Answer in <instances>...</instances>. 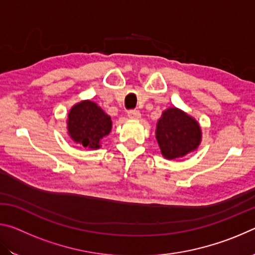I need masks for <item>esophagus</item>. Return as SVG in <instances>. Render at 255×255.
<instances>
[{
  "label": "esophagus",
  "mask_w": 255,
  "mask_h": 255,
  "mask_svg": "<svg viewBox=\"0 0 255 255\" xmlns=\"http://www.w3.org/2000/svg\"><path fill=\"white\" fill-rule=\"evenodd\" d=\"M128 118L129 119H139L140 112L138 110H129L128 111Z\"/></svg>",
  "instance_id": "obj_1"
}]
</instances>
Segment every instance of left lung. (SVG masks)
Returning <instances> with one entry per match:
<instances>
[{
    "mask_svg": "<svg viewBox=\"0 0 255 255\" xmlns=\"http://www.w3.org/2000/svg\"><path fill=\"white\" fill-rule=\"evenodd\" d=\"M156 140L167 159L183 157L198 148L201 128L195 118L178 108L164 110L156 125Z\"/></svg>",
    "mask_w": 255,
    "mask_h": 255,
    "instance_id": "left-lung-1",
    "label": "left lung"
}]
</instances>
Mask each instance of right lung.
Masks as SVG:
<instances>
[{"label": "right lung", "instance_id": "obj_1", "mask_svg": "<svg viewBox=\"0 0 255 255\" xmlns=\"http://www.w3.org/2000/svg\"><path fill=\"white\" fill-rule=\"evenodd\" d=\"M112 122L96 102L84 100L71 108L67 118L68 135L84 147L100 148L103 137L109 135Z\"/></svg>", "mask_w": 255, "mask_h": 255}]
</instances>
